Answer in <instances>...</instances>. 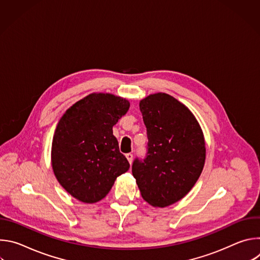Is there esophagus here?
Listing matches in <instances>:
<instances>
[{
	"label": "esophagus",
	"instance_id": "34e87169",
	"mask_svg": "<svg viewBox=\"0 0 260 260\" xmlns=\"http://www.w3.org/2000/svg\"><path fill=\"white\" fill-rule=\"evenodd\" d=\"M125 156H126V158H127V160H128V162L129 164H132V161H133V157H134V155L132 154V153H127V154H125Z\"/></svg>",
	"mask_w": 260,
	"mask_h": 260
}]
</instances>
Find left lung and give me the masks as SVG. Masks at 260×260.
<instances>
[{
	"label": "left lung",
	"instance_id": "8db88e82",
	"mask_svg": "<svg viewBox=\"0 0 260 260\" xmlns=\"http://www.w3.org/2000/svg\"><path fill=\"white\" fill-rule=\"evenodd\" d=\"M147 128V153L136 157L132 172L142 198L168 207L186 196L200 178L206 158L204 135L193 114L167 93L140 102Z\"/></svg>",
	"mask_w": 260,
	"mask_h": 260
}]
</instances>
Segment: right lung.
I'll return each mask as SVG.
<instances>
[{
  "label": "right lung",
  "mask_w": 260,
  "mask_h": 260,
  "mask_svg": "<svg viewBox=\"0 0 260 260\" xmlns=\"http://www.w3.org/2000/svg\"><path fill=\"white\" fill-rule=\"evenodd\" d=\"M128 108L124 99L91 93L69 108L58 121L52 140V168L72 197L96 203L129 169L112 129Z\"/></svg>",
  "instance_id": "obj_1"
}]
</instances>
